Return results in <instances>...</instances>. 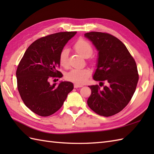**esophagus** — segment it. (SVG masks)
<instances>
[{
	"instance_id": "1",
	"label": "esophagus",
	"mask_w": 154,
	"mask_h": 154,
	"mask_svg": "<svg viewBox=\"0 0 154 154\" xmlns=\"http://www.w3.org/2000/svg\"><path fill=\"white\" fill-rule=\"evenodd\" d=\"M82 87H83L82 85H79V84H77V83H75V84H74V87H75V88Z\"/></svg>"
}]
</instances>
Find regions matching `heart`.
Listing matches in <instances>:
<instances>
[{
    "label": "heart",
    "instance_id": "1",
    "mask_svg": "<svg viewBox=\"0 0 154 154\" xmlns=\"http://www.w3.org/2000/svg\"><path fill=\"white\" fill-rule=\"evenodd\" d=\"M74 49L81 56L87 58L93 53V47L89 42L80 38L74 44ZM69 51L65 48L60 54V63L64 67L68 65V57ZM91 71L87 69H73L65 75V78L69 81L77 84H83L90 77Z\"/></svg>",
    "mask_w": 154,
    "mask_h": 154
}]
</instances>
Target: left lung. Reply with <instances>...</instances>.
<instances>
[{"mask_svg":"<svg viewBox=\"0 0 154 154\" xmlns=\"http://www.w3.org/2000/svg\"><path fill=\"white\" fill-rule=\"evenodd\" d=\"M85 37L98 51L93 79L107 84L103 89L97 85L89 87L91 94L87 104L100 116L114 115L128 104L136 91L139 76L135 60L126 45L112 35L91 32L85 34Z\"/></svg>","mask_w":154,"mask_h":154,"instance_id":"8db88e82","label":"left lung"}]
</instances>
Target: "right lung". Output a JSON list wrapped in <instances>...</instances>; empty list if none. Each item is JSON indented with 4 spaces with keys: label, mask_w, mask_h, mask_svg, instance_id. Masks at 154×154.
<instances>
[{
    "label": "right lung",
    "mask_w": 154,
    "mask_h": 154,
    "mask_svg": "<svg viewBox=\"0 0 154 154\" xmlns=\"http://www.w3.org/2000/svg\"><path fill=\"white\" fill-rule=\"evenodd\" d=\"M76 33L59 32L38 39L28 48L20 61L16 70L20 95L25 105L38 115L48 116L57 112L73 89L69 81L51 85L49 81L63 77L56 69L60 65V54Z\"/></svg>",
    "instance_id": "right-lung-1"
}]
</instances>
